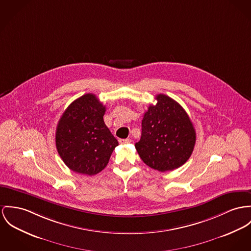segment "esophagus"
I'll list each match as a JSON object with an SVG mask.
<instances>
[{"mask_svg":"<svg viewBox=\"0 0 251 251\" xmlns=\"http://www.w3.org/2000/svg\"><path fill=\"white\" fill-rule=\"evenodd\" d=\"M118 142L120 144H128L131 142V139L130 138H120V139H118Z\"/></svg>","mask_w":251,"mask_h":251,"instance_id":"obj_1","label":"esophagus"}]
</instances>
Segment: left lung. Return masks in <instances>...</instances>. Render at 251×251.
Returning <instances> with one entry per match:
<instances>
[{"mask_svg":"<svg viewBox=\"0 0 251 251\" xmlns=\"http://www.w3.org/2000/svg\"><path fill=\"white\" fill-rule=\"evenodd\" d=\"M141 123L135 149L143 162L154 170L172 171L183 165L194 150L196 132L184 109L171 97H155Z\"/></svg>","mask_w":251,"mask_h":251,"instance_id":"obj_1","label":"left lung"}]
</instances>
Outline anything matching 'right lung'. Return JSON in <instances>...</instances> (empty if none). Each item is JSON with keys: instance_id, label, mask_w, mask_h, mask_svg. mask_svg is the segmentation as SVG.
Instances as JSON below:
<instances>
[{"instance_id": "1", "label": "right lung", "mask_w": 251, "mask_h": 251, "mask_svg": "<svg viewBox=\"0 0 251 251\" xmlns=\"http://www.w3.org/2000/svg\"><path fill=\"white\" fill-rule=\"evenodd\" d=\"M106 107L95 95L75 100L59 119L55 135L58 154L74 172L93 176L108 164L118 141L106 126Z\"/></svg>"}]
</instances>
